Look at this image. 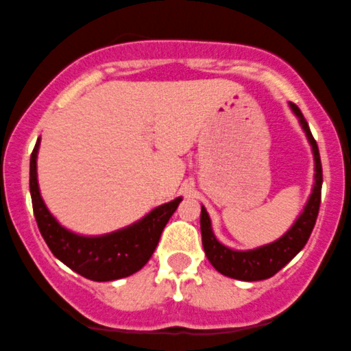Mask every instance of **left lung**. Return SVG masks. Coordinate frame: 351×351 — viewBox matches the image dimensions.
<instances>
[{
    "label": "left lung",
    "instance_id": "left-lung-1",
    "mask_svg": "<svg viewBox=\"0 0 351 351\" xmlns=\"http://www.w3.org/2000/svg\"><path fill=\"white\" fill-rule=\"evenodd\" d=\"M290 108L298 117L300 125L305 130L308 141H310L311 149L315 156V184L311 191L310 199H308L305 210L300 215L295 225L283 234L280 240L273 243L260 246L256 250H248V252H237V250L226 248L215 238L213 230H211V219L208 217L205 206H202V241L205 248L206 258L210 263L218 269L221 275L230 276V278L241 280V282H258V280H267L278 273L296 253L302 252L303 246L306 245L313 226L317 223L319 202H322V183H323V169L322 160H319L318 145L315 141L313 134L310 132L306 119L303 118L300 108L290 103Z\"/></svg>",
    "mask_w": 351,
    "mask_h": 351
}]
</instances>
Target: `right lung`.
Returning <instances> with one entry per match:
<instances>
[{
  "mask_svg": "<svg viewBox=\"0 0 351 351\" xmlns=\"http://www.w3.org/2000/svg\"><path fill=\"white\" fill-rule=\"evenodd\" d=\"M38 148L40 138L29 160V193L38 228L53 255L73 271L93 282L125 278L143 268L155 252L163 228L182 198L155 208L152 213L128 228L103 237H80L63 228L41 198L36 178Z\"/></svg>",
  "mask_w": 351,
  "mask_h": 351,
  "instance_id": "1",
  "label": "right lung"
}]
</instances>
